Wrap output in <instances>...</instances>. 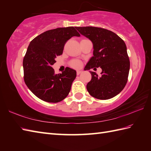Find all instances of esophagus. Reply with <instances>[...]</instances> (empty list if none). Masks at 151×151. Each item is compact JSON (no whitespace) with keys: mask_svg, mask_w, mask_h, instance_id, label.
<instances>
[{"mask_svg":"<svg viewBox=\"0 0 151 151\" xmlns=\"http://www.w3.org/2000/svg\"><path fill=\"white\" fill-rule=\"evenodd\" d=\"M82 73V71L81 70H77V71H76V74H77V75H79L80 74H81Z\"/></svg>","mask_w":151,"mask_h":151,"instance_id":"1","label":"esophagus"}]
</instances>
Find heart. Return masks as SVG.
<instances>
[{
  "mask_svg": "<svg viewBox=\"0 0 151 151\" xmlns=\"http://www.w3.org/2000/svg\"><path fill=\"white\" fill-rule=\"evenodd\" d=\"M70 65L73 67H75V68H78V67L81 66L82 63L78 60H73L72 61L71 63H70Z\"/></svg>",
  "mask_w": 151,
  "mask_h": 151,
  "instance_id": "heart-1",
  "label": "heart"
}]
</instances>
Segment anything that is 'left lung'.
I'll return each instance as SVG.
<instances>
[{
	"mask_svg": "<svg viewBox=\"0 0 151 151\" xmlns=\"http://www.w3.org/2000/svg\"><path fill=\"white\" fill-rule=\"evenodd\" d=\"M75 28L93 43V56L84 70L99 67L102 69L100 76L89 70L91 80L86 86L88 91L101 100L114 97L124 89L129 76L130 61L126 44L110 30L93 27Z\"/></svg>",
	"mask_w": 151,
	"mask_h": 151,
	"instance_id": "1",
	"label": "left lung"
}]
</instances>
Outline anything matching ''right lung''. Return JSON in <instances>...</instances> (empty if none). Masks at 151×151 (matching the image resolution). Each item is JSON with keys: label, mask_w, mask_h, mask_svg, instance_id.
Instances as JSON below:
<instances>
[{"label": "right lung", "mask_w": 151, "mask_h": 151, "mask_svg": "<svg viewBox=\"0 0 151 151\" xmlns=\"http://www.w3.org/2000/svg\"><path fill=\"white\" fill-rule=\"evenodd\" d=\"M75 27L58 28L41 34L31 41L23 59L24 82L37 97L56 103L63 100L70 92L76 71L66 67L55 74L52 65L56 56L62 54L64 45L73 36L81 35Z\"/></svg>", "instance_id": "right-lung-1"}]
</instances>
